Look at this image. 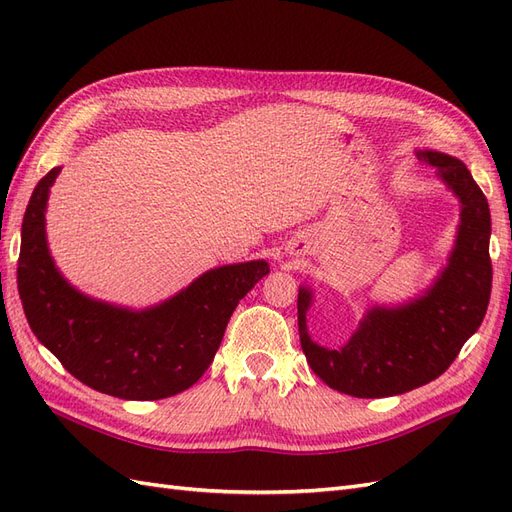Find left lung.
I'll return each instance as SVG.
<instances>
[{
  "mask_svg": "<svg viewBox=\"0 0 512 512\" xmlns=\"http://www.w3.org/2000/svg\"><path fill=\"white\" fill-rule=\"evenodd\" d=\"M461 203L448 265L421 297L397 307H371L348 344L331 350L312 342L305 314L312 292L299 288V337L309 367L331 389L352 397H391L442 376L485 318L491 297L489 203L461 160L416 151Z\"/></svg>",
  "mask_w": 512,
  "mask_h": 512,
  "instance_id": "left-lung-1",
  "label": "left lung"
}]
</instances>
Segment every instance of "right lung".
Here are the masks:
<instances>
[{"instance_id":"1","label":"right lung","mask_w":512,"mask_h":512,"mask_svg":"<svg viewBox=\"0 0 512 512\" xmlns=\"http://www.w3.org/2000/svg\"><path fill=\"white\" fill-rule=\"evenodd\" d=\"M59 168L29 198L17 284L29 327L70 374L119 399H164L205 374L237 303L269 273L265 260L211 269L156 307L132 312L72 288L49 254L44 211Z\"/></svg>"}]
</instances>
